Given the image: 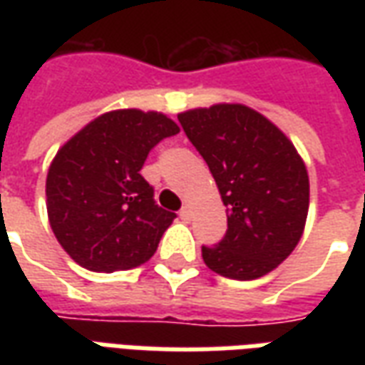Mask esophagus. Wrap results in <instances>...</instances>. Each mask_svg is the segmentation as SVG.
Here are the masks:
<instances>
[{
	"mask_svg": "<svg viewBox=\"0 0 365 365\" xmlns=\"http://www.w3.org/2000/svg\"><path fill=\"white\" fill-rule=\"evenodd\" d=\"M180 217H182V221H190L191 219V211H190V207L185 205V207H182V211H180Z\"/></svg>",
	"mask_w": 365,
	"mask_h": 365,
	"instance_id": "34e87169",
	"label": "esophagus"
}]
</instances>
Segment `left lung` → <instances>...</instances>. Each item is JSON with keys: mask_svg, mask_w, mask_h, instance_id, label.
<instances>
[{"mask_svg": "<svg viewBox=\"0 0 365 365\" xmlns=\"http://www.w3.org/2000/svg\"><path fill=\"white\" fill-rule=\"evenodd\" d=\"M227 207V232L201 246L203 260L230 279H256L297 246L309 211L303 160L274 123L246 105H213L178 115Z\"/></svg>", "mask_w": 365, "mask_h": 365, "instance_id": "obj_1", "label": "left lung"}]
</instances>
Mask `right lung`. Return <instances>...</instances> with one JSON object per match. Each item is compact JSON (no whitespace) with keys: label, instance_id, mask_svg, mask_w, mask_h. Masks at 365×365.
<instances>
[{"label":"right lung","instance_id":"obj_1","mask_svg":"<svg viewBox=\"0 0 365 365\" xmlns=\"http://www.w3.org/2000/svg\"><path fill=\"white\" fill-rule=\"evenodd\" d=\"M180 133L162 113H105L72 136L46 175V209L60 246L91 272L148 262L175 213L156 205L140 174L148 152Z\"/></svg>","mask_w":365,"mask_h":365}]
</instances>
